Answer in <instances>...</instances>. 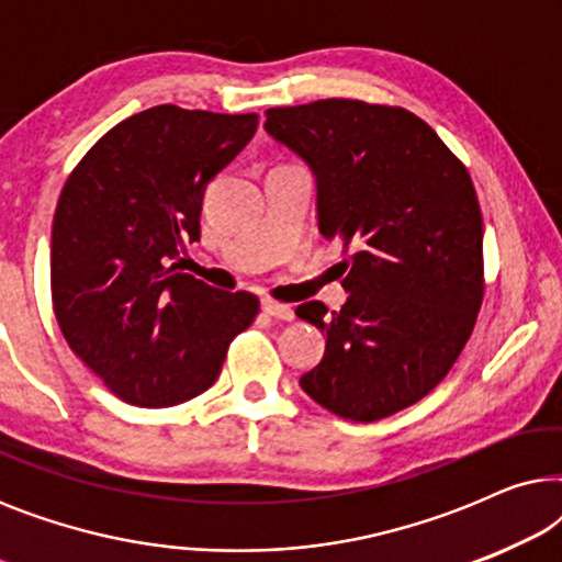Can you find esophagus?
I'll list each match as a JSON object with an SVG mask.
<instances>
[{"mask_svg": "<svg viewBox=\"0 0 562 562\" xmlns=\"http://www.w3.org/2000/svg\"><path fill=\"white\" fill-rule=\"evenodd\" d=\"M263 312L268 314V317H273V319H283V322L294 319V310H291L289 304L271 302V299H268V302H263Z\"/></svg>", "mask_w": 562, "mask_h": 562, "instance_id": "34e87169", "label": "esophagus"}]
</instances>
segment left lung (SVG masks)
Wrapping results in <instances>:
<instances>
[{
    "label": "left lung",
    "instance_id": "obj_1",
    "mask_svg": "<svg viewBox=\"0 0 562 562\" xmlns=\"http://www.w3.org/2000/svg\"><path fill=\"white\" fill-rule=\"evenodd\" d=\"M266 133L312 168L319 233L340 237L348 302L296 314L327 335L299 383L337 417L375 422L440 383L483 302V220L465 166L402 106L319 99L266 112Z\"/></svg>",
    "mask_w": 562,
    "mask_h": 562
}]
</instances>
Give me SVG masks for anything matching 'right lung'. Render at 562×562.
I'll return each mask as SVG.
<instances>
[{
  "label": "right lung",
  "mask_w": 562,
  "mask_h": 562,
  "mask_svg": "<svg viewBox=\"0 0 562 562\" xmlns=\"http://www.w3.org/2000/svg\"><path fill=\"white\" fill-rule=\"evenodd\" d=\"M258 114L150 106L68 176L50 237L53 310L71 350L133 406L189 402L217 381L258 296L181 273L204 189L256 135Z\"/></svg>",
  "instance_id": "1"
}]
</instances>
